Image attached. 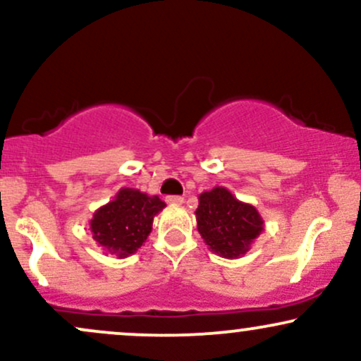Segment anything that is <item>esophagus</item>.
I'll return each mask as SVG.
<instances>
[{
	"label": "esophagus",
	"mask_w": 361,
	"mask_h": 361,
	"mask_svg": "<svg viewBox=\"0 0 361 361\" xmlns=\"http://www.w3.org/2000/svg\"><path fill=\"white\" fill-rule=\"evenodd\" d=\"M166 202L173 205H180L183 204V197H180V195H169V197H166Z\"/></svg>",
	"instance_id": "obj_1"
}]
</instances>
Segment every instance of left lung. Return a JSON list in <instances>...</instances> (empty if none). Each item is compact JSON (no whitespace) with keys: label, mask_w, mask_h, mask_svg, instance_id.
Returning <instances> with one entry per match:
<instances>
[{"label":"left lung","mask_w":361,"mask_h":361,"mask_svg":"<svg viewBox=\"0 0 361 361\" xmlns=\"http://www.w3.org/2000/svg\"><path fill=\"white\" fill-rule=\"evenodd\" d=\"M198 200V233L222 258H239L263 231L255 207L235 200L222 186L202 193Z\"/></svg>","instance_id":"1"}]
</instances>
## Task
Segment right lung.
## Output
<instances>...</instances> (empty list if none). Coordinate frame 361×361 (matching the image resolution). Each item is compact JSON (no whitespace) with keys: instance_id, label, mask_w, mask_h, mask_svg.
I'll use <instances>...</instances> for the list:
<instances>
[{"instance_id":"add662e5","label":"right lung","mask_w":361,"mask_h":361,"mask_svg":"<svg viewBox=\"0 0 361 361\" xmlns=\"http://www.w3.org/2000/svg\"><path fill=\"white\" fill-rule=\"evenodd\" d=\"M166 204L139 190L122 188L114 202L102 207L91 219L93 239L118 258H126L142 246L151 233L152 219Z\"/></svg>"}]
</instances>
